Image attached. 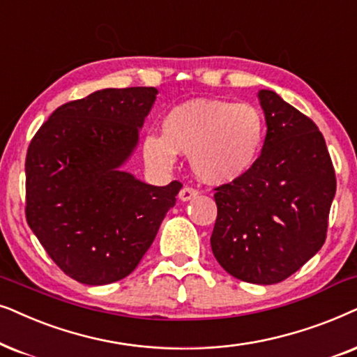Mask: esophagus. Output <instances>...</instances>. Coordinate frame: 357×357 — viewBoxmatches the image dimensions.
Segmentation results:
<instances>
[{
  "label": "esophagus",
  "mask_w": 357,
  "mask_h": 357,
  "mask_svg": "<svg viewBox=\"0 0 357 357\" xmlns=\"http://www.w3.org/2000/svg\"><path fill=\"white\" fill-rule=\"evenodd\" d=\"M199 194V191L197 189H194V188H189V186H184L181 191H179V199H181L183 202H188V201H191V199H194Z\"/></svg>",
  "instance_id": "esophagus-1"
}]
</instances>
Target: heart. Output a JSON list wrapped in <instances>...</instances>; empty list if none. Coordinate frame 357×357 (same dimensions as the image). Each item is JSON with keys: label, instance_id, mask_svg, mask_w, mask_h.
Segmentation results:
<instances>
[{"label": "heart", "instance_id": "heart-1", "mask_svg": "<svg viewBox=\"0 0 357 357\" xmlns=\"http://www.w3.org/2000/svg\"><path fill=\"white\" fill-rule=\"evenodd\" d=\"M264 139V121L255 106L222 99H191L166 112L161 135L144 139L146 163L173 166L176 153L208 184H228L253 168Z\"/></svg>", "mask_w": 357, "mask_h": 357}]
</instances>
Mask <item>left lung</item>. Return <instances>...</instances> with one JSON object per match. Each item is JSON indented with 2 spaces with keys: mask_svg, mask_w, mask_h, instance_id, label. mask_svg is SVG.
<instances>
[{
  "mask_svg": "<svg viewBox=\"0 0 357 357\" xmlns=\"http://www.w3.org/2000/svg\"><path fill=\"white\" fill-rule=\"evenodd\" d=\"M258 98L268 126L263 150L245 176L215 188L211 246L228 274L269 286L325 243L336 178L315 122L269 89Z\"/></svg>",
  "mask_w": 357,
  "mask_h": 357,
  "instance_id": "8db88e82",
  "label": "left lung"
}]
</instances>
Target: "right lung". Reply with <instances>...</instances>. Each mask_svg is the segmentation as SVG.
I'll use <instances>...</instances> for the list:
<instances>
[{"label":"right lung","mask_w":357,"mask_h":357,"mask_svg":"<svg viewBox=\"0 0 357 357\" xmlns=\"http://www.w3.org/2000/svg\"><path fill=\"white\" fill-rule=\"evenodd\" d=\"M156 94L107 88L66 102L27 149V223L75 281L104 286L129 275L176 204L181 183L151 186L122 169Z\"/></svg>","instance_id":"right-lung-1"}]
</instances>
